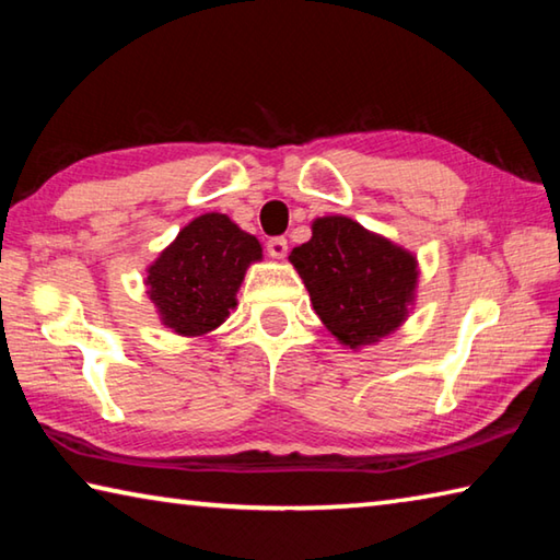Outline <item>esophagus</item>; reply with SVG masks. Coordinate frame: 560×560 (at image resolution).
I'll list each match as a JSON object with an SVG mask.
<instances>
[{
    "label": "esophagus",
    "mask_w": 560,
    "mask_h": 560,
    "mask_svg": "<svg viewBox=\"0 0 560 560\" xmlns=\"http://www.w3.org/2000/svg\"><path fill=\"white\" fill-rule=\"evenodd\" d=\"M267 252L271 259H283L289 252V242L283 240V236H273V240H269V244H267Z\"/></svg>",
    "instance_id": "34e87169"
}]
</instances>
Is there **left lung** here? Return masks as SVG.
<instances>
[{"mask_svg":"<svg viewBox=\"0 0 560 560\" xmlns=\"http://www.w3.org/2000/svg\"><path fill=\"white\" fill-rule=\"evenodd\" d=\"M311 303L340 346L360 350L412 314L420 264L412 252L343 214L316 217L311 240L289 254Z\"/></svg>","mask_w":560,"mask_h":560,"instance_id":"8db88e82","label":"left lung"}]
</instances>
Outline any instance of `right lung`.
I'll return each instance as SVG.
<instances>
[{"instance_id":"add662e5","label":"right lung","mask_w":560,"mask_h":560,"mask_svg":"<svg viewBox=\"0 0 560 560\" xmlns=\"http://www.w3.org/2000/svg\"><path fill=\"white\" fill-rule=\"evenodd\" d=\"M261 261V244L222 212L187 222L145 269V293L160 324L183 338L220 328L236 308L246 269Z\"/></svg>"}]
</instances>
